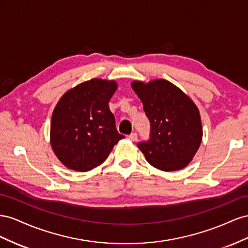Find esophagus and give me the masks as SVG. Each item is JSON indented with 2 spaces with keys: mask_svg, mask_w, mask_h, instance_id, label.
<instances>
[{
  "mask_svg": "<svg viewBox=\"0 0 248 248\" xmlns=\"http://www.w3.org/2000/svg\"><path fill=\"white\" fill-rule=\"evenodd\" d=\"M128 138L131 140V141H137V134L136 133H132L131 135L128 136Z\"/></svg>",
  "mask_w": 248,
  "mask_h": 248,
  "instance_id": "esophagus-1",
  "label": "esophagus"
}]
</instances>
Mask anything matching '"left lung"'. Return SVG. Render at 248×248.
I'll list each match as a JSON object with an SVG mask.
<instances>
[{"mask_svg": "<svg viewBox=\"0 0 248 248\" xmlns=\"http://www.w3.org/2000/svg\"><path fill=\"white\" fill-rule=\"evenodd\" d=\"M151 122V140L138 143L148 163L162 171L186 167L202 139L201 113L188 94L164 79L131 83Z\"/></svg>", "mask_w": 248, "mask_h": 248, "instance_id": "obj_1", "label": "left lung"}]
</instances>
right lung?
<instances>
[{
	"label": "right lung",
	"mask_w": 248,
	"mask_h": 248,
	"mask_svg": "<svg viewBox=\"0 0 248 248\" xmlns=\"http://www.w3.org/2000/svg\"><path fill=\"white\" fill-rule=\"evenodd\" d=\"M117 86L115 80L94 78L67 90L55 106L49 142L70 170L86 172L101 165L124 138L116 131L108 105Z\"/></svg>",
	"instance_id": "1"
}]
</instances>
